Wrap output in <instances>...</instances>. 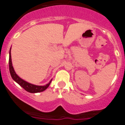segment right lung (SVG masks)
I'll list each match as a JSON object with an SVG mask.
<instances>
[{"instance_id": "right-lung-1", "label": "right lung", "mask_w": 125, "mask_h": 125, "mask_svg": "<svg viewBox=\"0 0 125 125\" xmlns=\"http://www.w3.org/2000/svg\"><path fill=\"white\" fill-rule=\"evenodd\" d=\"M9 71L10 73L12 79L15 81V82L19 84L21 86V87H22L25 91H27V92L31 93H39V92H42V91H44V90H46L48 87H49V84H50L51 81L49 83L47 84L45 86H36V85L32 84H30L29 83L26 82L25 81H24L23 79H22L21 78H19L16 73L14 71V68L12 66V61H11V54H10V50L9 52Z\"/></svg>"}]
</instances>
